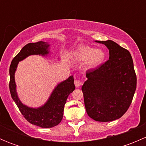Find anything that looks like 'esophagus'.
<instances>
[{
  "mask_svg": "<svg viewBox=\"0 0 146 146\" xmlns=\"http://www.w3.org/2000/svg\"><path fill=\"white\" fill-rule=\"evenodd\" d=\"M74 83H75V85H76V88H79V87H80L82 85V82L79 80H75Z\"/></svg>",
  "mask_w": 146,
  "mask_h": 146,
  "instance_id": "obj_1",
  "label": "esophagus"
}]
</instances>
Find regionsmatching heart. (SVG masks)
Returning a JSON list of instances; mask_svg holds the SVG:
<instances>
[{
	"mask_svg": "<svg viewBox=\"0 0 146 146\" xmlns=\"http://www.w3.org/2000/svg\"><path fill=\"white\" fill-rule=\"evenodd\" d=\"M105 58V53L101 48H97L80 45L72 53V59L77 63L85 61L82 69L85 71H90L100 65Z\"/></svg>",
	"mask_w": 146,
	"mask_h": 146,
	"instance_id": "1",
	"label": "heart"
}]
</instances>
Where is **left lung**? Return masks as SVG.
<instances>
[{"instance_id": "8db88e82", "label": "left lung", "mask_w": 146, "mask_h": 146, "mask_svg": "<svg viewBox=\"0 0 146 146\" xmlns=\"http://www.w3.org/2000/svg\"><path fill=\"white\" fill-rule=\"evenodd\" d=\"M107 46L110 58L86 74L82 86L87 114L97 121L121 117L131 105L136 88L133 59L128 50L111 40L95 41Z\"/></svg>"}]
</instances>
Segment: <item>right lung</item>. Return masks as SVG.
I'll use <instances>...</instances> for the list:
<instances>
[{
    "instance_id": "add662e5",
    "label": "right lung",
    "mask_w": 146,
    "mask_h": 146,
    "mask_svg": "<svg viewBox=\"0 0 146 146\" xmlns=\"http://www.w3.org/2000/svg\"><path fill=\"white\" fill-rule=\"evenodd\" d=\"M50 53V44L40 42L29 43L25 46L12 61L10 66V92L11 97L24 117L29 123L42 128H52L59 124L63 119L64 105L70 93L76 87L74 78L71 76L59 82L53 90L46 102L39 107H30L22 102L17 92L15 74L20 61L32 55L48 56Z\"/></svg>"
}]
</instances>
